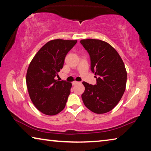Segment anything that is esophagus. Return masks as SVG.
I'll return each instance as SVG.
<instances>
[{
	"label": "esophagus",
	"instance_id": "34e87169",
	"mask_svg": "<svg viewBox=\"0 0 151 151\" xmlns=\"http://www.w3.org/2000/svg\"><path fill=\"white\" fill-rule=\"evenodd\" d=\"M78 82H77V81H73V83H72V84H73V85H76V84H78Z\"/></svg>",
	"mask_w": 151,
	"mask_h": 151
}]
</instances>
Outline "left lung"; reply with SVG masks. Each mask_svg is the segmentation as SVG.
<instances>
[{"label": "left lung", "instance_id": "1", "mask_svg": "<svg viewBox=\"0 0 151 151\" xmlns=\"http://www.w3.org/2000/svg\"><path fill=\"white\" fill-rule=\"evenodd\" d=\"M80 42L91 58V69L96 84L83 82L85 90L82 99L86 108L96 114L111 111L124 93L127 73L124 64L114 48L103 40L84 39Z\"/></svg>", "mask_w": 151, "mask_h": 151}]
</instances>
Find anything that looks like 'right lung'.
Wrapping results in <instances>:
<instances>
[{
	"label": "right lung",
	"instance_id": "right-lung-1",
	"mask_svg": "<svg viewBox=\"0 0 151 151\" xmlns=\"http://www.w3.org/2000/svg\"><path fill=\"white\" fill-rule=\"evenodd\" d=\"M77 40L55 39L43 46L30 62L27 73L30 98L38 110L55 115L65 109L71 83L55 80L63 67L66 55Z\"/></svg>",
	"mask_w": 151,
	"mask_h": 151
}]
</instances>
